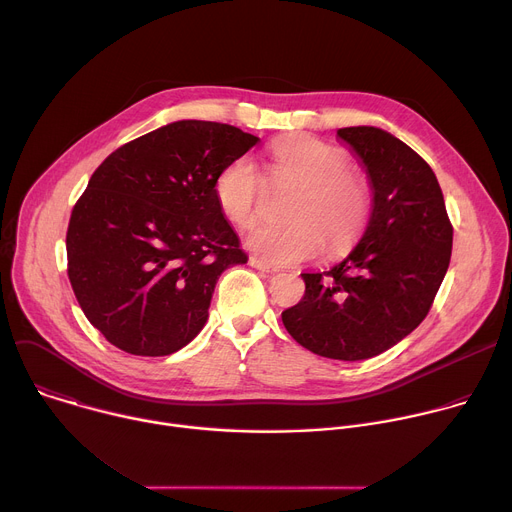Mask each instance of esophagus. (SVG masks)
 Wrapping results in <instances>:
<instances>
[{"instance_id":"esophagus-1","label":"esophagus","mask_w":512,"mask_h":512,"mask_svg":"<svg viewBox=\"0 0 512 512\" xmlns=\"http://www.w3.org/2000/svg\"><path fill=\"white\" fill-rule=\"evenodd\" d=\"M249 265L255 267V269H259V271H265V273H275V271H277L273 265H269V263H265V261H261V259H257V257H251V259H249Z\"/></svg>"}]
</instances>
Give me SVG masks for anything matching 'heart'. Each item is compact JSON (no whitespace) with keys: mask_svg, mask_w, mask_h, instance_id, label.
I'll return each instance as SVG.
<instances>
[{"mask_svg":"<svg viewBox=\"0 0 512 512\" xmlns=\"http://www.w3.org/2000/svg\"><path fill=\"white\" fill-rule=\"evenodd\" d=\"M269 182L298 188L287 206L289 225H259L247 247L273 265H294L324 253H346L367 225L371 192L350 172V156L334 143L291 135L269 152ZM265 178L249 158L229 162L214 180L218 210L241 229L251 227L261 210Z\"/></svg>","mask_w":512,"mask_h":512,"instance_id":"1","label":"heart"}]
</instances>
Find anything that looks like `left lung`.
<instances>
[{
    "label": "left lung",
    "mask_w": 512,
    "mask_h": 512,
    "mask_svg": "<svg viewBox=\"0 0 512 512\" xmlns=\"http://www.w3.org/2000/svg\"><path fill=\"white\" fill-rule=\"evenodd\" d=\"M367 168L373 212L352 253L330 271L302 273L306 294L281 312L285 330L314 354L377 356L427 316L452 257L454 229L440 184L407 143L379 127H342Z\"/></svg>",
    "instance_id": "obj_1"
}]
</instances>
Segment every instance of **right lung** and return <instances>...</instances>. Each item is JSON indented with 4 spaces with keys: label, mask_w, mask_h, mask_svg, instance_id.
<instances>
[{
    "label": "right lung",
    "mask_w": 512,
    "mask_h": 512,
    "mask_svg": "<svg viewBox=\"0 0 512 512\" xmlns=\"http://www.w3.org/2000/svg\"><path fill=\"white\" fill-rule=\"evenodd\" d=\"M257 141L184 119L121 145L95 170L70 214L68 279L113 346L166 356L202 330L218 277L247 263L214 180Z\"/></svg>",
    "instance_id": "right-lung-1"
}]
</instances>
